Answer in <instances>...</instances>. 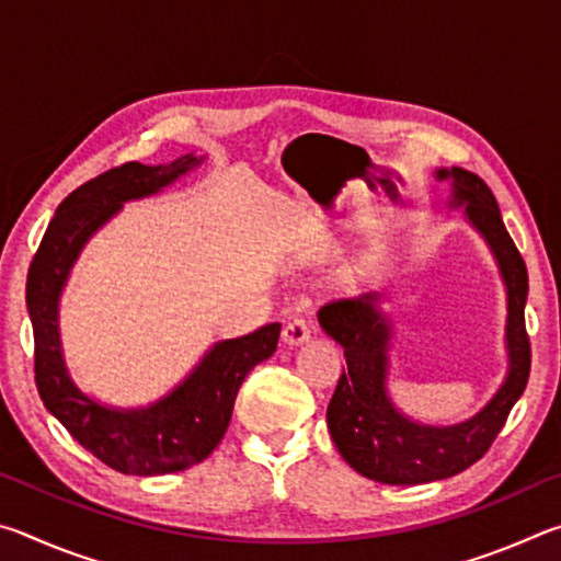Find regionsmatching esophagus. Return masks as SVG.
<instances>
[{
    "label": "esophagus",
    "instance_id": "34e87169",
    "mask_svg": "<svg viewBox=\"0 0 561 561\" xmlns=\"http://www.w3.org/2000/svg\"><path fill=\"white\" fill-rule=\"evenodd\" d=\"M311 334H314V324H311L307 317H291L282 331V339L284 344L297 346V344H304Z\"/></svg>",
    "mask_w": 561,
    "mask_h": 561
}]
</instances>
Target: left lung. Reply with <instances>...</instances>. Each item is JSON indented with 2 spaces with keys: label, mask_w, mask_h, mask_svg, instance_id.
<instances>
[{
  "label": "left lung",
  "mask_w": 561,
  "mask_h": 561,
  "mask_svg": "<svg viewBox=\"0 0 561 561\" xmlns=\"http://www.w3.org/2000/svg\"><path fill=\"white\" fill-rule=\"evenodd\" d=\"M450 180L453 203L465 205L468 220L485 234L507 287L510 374L497 396L482 411L450 428H431L408 421L386 396L388 319L376 309L378 294L331 301L319 311V324L344 346L346 371L327 408L331 440L358 474L386 485H421L453 478L478 462L505 425L529 378L531 348L525 327L527 267L512 242L492 190L470 170H438Z\"/></svg>",
  "instance_id": "left-lung-1"
}]
</instances>
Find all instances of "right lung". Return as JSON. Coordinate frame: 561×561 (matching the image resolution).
<instances>
[{
    "instance_id": "add662e5",
    "label": "right lung",
    "mask_w": 561,
    "mask_h": 561,
    "mask_svg": "<svg viewBox=\"0 0 561 561\" xmlns=\"http://www.w3.org/2000/svg\"><path fill=\"white\" fill-rule=\"evenodd\" d=\"M201 163L193 156L170 165L123 163L64 197L26 277V309L34 329V381L56 421L93 458L123 474H165L205 460L230 425L244 376L277 351L282 324L215 344L173 393L144 411H111L83 396L66 374L56 304L83 242L118 213L121 203L158 193Z\"/></svg>"
}]
</instances>
